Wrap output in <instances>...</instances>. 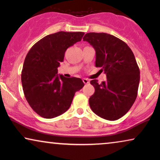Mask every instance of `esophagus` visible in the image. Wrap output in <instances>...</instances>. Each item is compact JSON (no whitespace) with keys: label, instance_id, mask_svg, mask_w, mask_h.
<instances>
[{"label":"esophagus","instance_id":"1","mask_svg":"<svg viewBox=\"0 0 160 160\" xmlns=\"http://www.w3.org/2000/svg\"><path fill=\"white\" fill-rule=\"evenodd\" d=\"M82 81H83V82H84L85 84L89 83V80H88L87 78H83V79H82Z\"/></svg>","mask_w":160,"mask_h":160}]
</instances>
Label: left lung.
Wrapping results in <instances>:
<instances>
[{
    "label": "left lung",
    "mask_w": 160,
    "mask_h": 160,
    "mask_svg": "<svg viewBox=\"0 0 160 160\" xmlns=\"http://www.w3.org/2000/svg\"><path fill=\"white\" fill-rule=\"evenodd\" d=\"M96 52V67L106 74L99 84L91 80L94 93L89 98L92 110L105 120H117L128 112L137 96L139 68L129 46L114 35L90 32L83 37Z\"/></svg>",
    "instance_id": "8db88e82"
}]
</instances>
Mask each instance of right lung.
I'll use <instances>...</instances> for the list:
<instances>
[{"label": "right lung", "instance_id": "add662e5", "mask_svg": "<svg viewBox=\"0 0 160 160\" xmlns=\"http://www.w3.org/2000/svg\"><path fill=\"white\" fill-rule=\"evenodd\" d=\"M84 32H58L48 35L30 48L21 72L28 103L40 117L51 119L69 108L76 92L84 86L80 78L58 74L67 48L80 41Z\"/></svg>", "mask_w": 160, "mask_h": 160}]
</instances>
